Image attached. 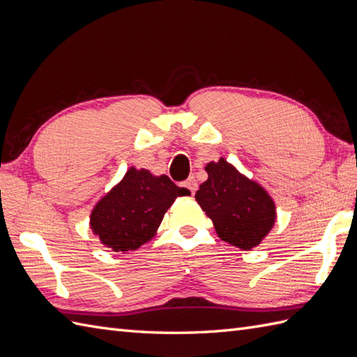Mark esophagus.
Listing matches in <instances>:
<instances>
[{
  "label": "esophagus",
  "instance_id": "esophagus-1",
  "mask_svg": "<svg viewBox=\"0 0 357 357\" xmlns=\"http://www.w3.org/2000/svg\"><path fill=\"white\" fill-rule=\"evenodd\" d=\"M182 187L188 188L190 193L195 195V191L197 190V181H196L193 176H191V178H188L187 181H184V184H182Z\"/></svg>",
  "mask_w": 357,
  "mask_h": 357
}]
</instances>
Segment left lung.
Masks as SVG:
<instances>
[{"label":"left lung","mask_w":357,"mask_h":357,"mask_svg":"<svg viewBox=\"0 0 357 357\" xmlns=\"http://www.w3.org/2000/svg\"><path fill=\"white\" fill-rule=\"evenodd\" d=\"M205 170L208 179L200 184L195 197L213 220L217 235L244 250L257 248L276 218L267 191L240 175L223 158L209 162Z\"/></svg>","instance_id":"1"}]
</instances>
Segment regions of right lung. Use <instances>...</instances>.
Returning <instances> with one entry per match:
<instances>
[{"mask_svg": "<svg viewBox=\"0 0 357 357\" xmlns=\"http://www.w3.org/2000/svg\"><path fill=\"white\" fill-rule=\"evenodd\" d=\"M169 176H153L131 167L109 193L99 200L90 215V226L99 240L114 252L126 253L149 241L170 205L188 196Z\"/></svg>", "mask_w": 357, "mask_h": 357, "instance_id": "right-lung-1", "label": "right lung"}]
</instances>
